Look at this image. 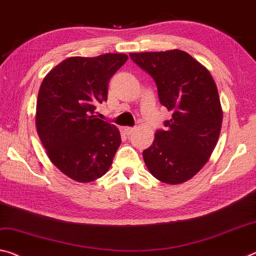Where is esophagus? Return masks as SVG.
<instances>
[{
    "label": "esophagus",
    "instance_id": "34e87169",
    "mask_svg": "<svg viewBox=\"0 0 256 256\" xmlns=\"http://www.w3.org/2000/svg\"><path fill=\"white\" fill-rule=\"evenodd\" d=\"M124 133H125V134H128V136H130V134H131V133L133 132V131H134V128H130V126H125L124 128Z\"/></svg>",
    "mask_w": 256,
    "mask_h": 256
}]
</instances>
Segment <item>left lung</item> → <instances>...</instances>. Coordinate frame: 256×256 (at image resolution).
Segmentation results:
<instances>
[{"instance_id": "1", "label": "left lung", "mask_w": 256, "mask_h": 256, "mask_svg": "<svg viewBox=\"0 0 256 256\" xmlns=\"http://www.w3.org/2000/svg\"><path fill=\"white\" fill-rule=\"evenodd\" d=\"M155 80L160 104L172 112L158 130L144 164L157 180L180 184L208 163L220 136L223 112L216 84L206 67L184 51L130 54Z\"/></svg>"}]
</instances>
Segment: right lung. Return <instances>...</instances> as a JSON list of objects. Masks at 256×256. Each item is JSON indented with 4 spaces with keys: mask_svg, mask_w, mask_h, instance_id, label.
Returning <instances> with one entry per match:
<instances>
[{
    "mask_svg": "<svg viewBox=\"0 0 256 256\" xmlns=\"http://www.w3.org/2000/svg\"><path fill=\"white\" fill-rule=\"evenodd\" d=\"M124 54L70 56L48 72L36 102L35 125L48 160L77 182L99 179L122 142L120 130L93 115L107 100L110 77L126 62Z\"/></svg>",
    "mask_w": 256,
    "mask_h": 256,
    "instance_id": "obj_1",
    "label": "right lung"
}]
</instances>
